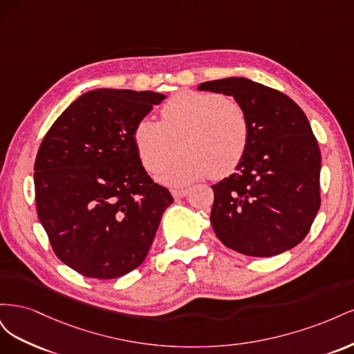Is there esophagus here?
I'll list each match as a JSON object with an SVG mask.
<instances>
[{
  "label": "esophagus",
  "instance_id": "obj_1",
  "mask_svg": "<svg viewBox=\"0 0 354 354\" xmlns=\"http://www.w3.org/2000/svg\"><path fill=\"white\" fill-rule=\"evenodd\" d=\"M189 192H190L189 189H174L171 190V194H173L174 198H185L189 195Z\"/></svg>",
  "mask_w": 354,
  "mask_h": 354
}]
</instances>
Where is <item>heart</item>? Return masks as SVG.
<instances>
[{
	"label": "heart",
	"instance_id": "obj_1",
	"mask_svg": "<svg viewBox=\"0 0 354 354\" xmlns=\"http://www.w3.org/2000/svg\"><path fill=\"white\" fill-rule=\"evenodd\" d=\"M134 145L143 167L155 173L177 152L185 155L167 165L159 180L186 186L212 176H230L250 147L251 125L243 106L220 93L183 90L160 108V121L142 118L136 124Z\"/></svg>",
	"mask_w": 354,
	"mask_h": 354
}]
</instances>
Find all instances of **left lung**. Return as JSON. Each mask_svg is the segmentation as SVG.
Listing matches in <instances>:
<instances>
[{
	"label": "left lung",
	"instance_id": "obj_1",
	"mask_svg": "<svg viewBox=\"0 0 354 354\" xmlns=\"http://www.w3.org/2000/svg\"><path fill=\"white\" fill-rule=\"evenodd\" d=\"M233 95L250 118V147L236 173L214 185L211 224L230 250L273 257L294 248L320 208V149L301 108L246 78L202 82Z\"/></svg>",
	"mask_w": 354,
	"mask_h": 354
}]
</instances>
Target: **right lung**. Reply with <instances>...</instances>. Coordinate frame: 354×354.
<instances>
[{"instance_id":"right-lung-1","label":"right lung","mask_w":354,"mask_h":354,"mask_svg":"<svg viewBox=\"0 0 354 354\" xmlns=\"http://www.w3.org/2000/svg\"><path fill=\"white\" fill-rule=\"evenodd\" d=\"M165 95L93 90L50 127L35 159L38 218L53 251L91 279L137 269L151 250L169 190L142 165L136 124Z\"/></svg>"}]
</instances>
